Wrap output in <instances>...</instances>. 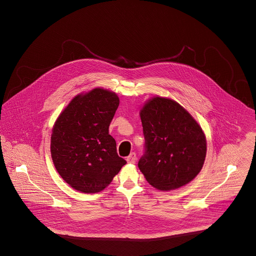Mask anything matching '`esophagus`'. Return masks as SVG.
I'll list each match as a JSON object with an SVG mask.
<instances>
[{"label": "esophagus", "instance_id": "obj_1", "mask_svg": "<svg viewBox=\"0 0 256 256\" xmlns=\"http://www.w3.org/2000/svg\"><path fill=\"white\" fill-rule=\"evenodd\" d=\"M126 161L128 163H132L134 164L136 161V154L135 152H132L128 158H126Z\"/></svg>", "mask_w": 256, "mask_h": 256}]
</instances>
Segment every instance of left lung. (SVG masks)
<instances>
[{
  "mask_svg": "<svg viewBox=\"0 0 256 256\" xmlns=\"http://www.w3.org/2000/svg\"><path fill=\"white\" fill-rule=\"evenodd\" d=\"M145 138L138 168L148 182L172 190L190 182L200 172L206 140L193 117L174 100L154 98L140 112Z\"/></svg>",
  "mask_w": 256,
  "mask_h": 256,
  "instance_id": "8db88e82",
  "label": "left lung"
}]
</instances>
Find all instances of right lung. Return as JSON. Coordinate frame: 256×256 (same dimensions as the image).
Returning <instances> with one entry per match:
<instances>
[{"label":"right lung","mask_w":256,"mask_h":256,"mask_svg":"<svg viewBox=\"0 0 256 256\" xmlns=\"http://www.w3.org/2000/svg\"><path fill=\"white\" fill-rule=\"evenodd\" d=\"M118 96L96 88L74 98L54 126L50 154L61 178L78 191L104 190L126 163L116 150L110 124Z\"/></svg>","instance_id":"add662e5"}]
</instances>
